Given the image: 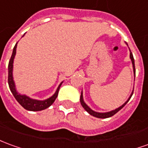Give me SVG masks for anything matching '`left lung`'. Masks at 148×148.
Returning a JSON list of instances; mask_svg holds the SVG:
<instances>
[{
  "label": "left lung",
  "mask_w": 148,
  "mask_h": 148,
  "mask_svg": "<svg viewBox=\"0 0 148 148\" xmlns=\"http://www.w3.org/2000/svg\"><path fill=\"white\" fill-rule=\"evenodd\" d=\"M130 58H131V59H132V65H133V69H134V73L135 74V60H134V58H133V54H132V53H130ZM132 95H133V92H132V94L130 96V98L128 99V100L126 102V103L123 104V105H122L120 107H119L117 109H115L114 110H112V111H110V112H106V113H99V112H95V111H94V110H92L90 107H89L86 103H84V101H83V98H82V92L81 96H80V102H81L82 106H83V108H84L85 110H86L87 112H88L90 115H93V116H95V117L99 118V119H106V118H109L111 117V116H113L114 114H115L117 113L118 111H119V110L123 107V106L128 103V101L130 100V99L132 98Z\"/></svg>",
  "instance_id": "8db88e82"
}]
</instances>
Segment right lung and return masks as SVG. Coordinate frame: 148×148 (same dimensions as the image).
<instances>
[{
	"mask_svg": "<svg viewBox=\"0 0 148 148\" xmlns=\"http://www.w3.org/2000/svg\"><path fill=\"white\" fill-rule=\"evenodd\" d=\"M17 44V43H16ZM16 44L14 46L13 50V53L12 56L10 58L9 62V66H8V70H9V74H8V82H9V86L11 92L13 93L14 98L16 99V100L20 103L21 106H23L25 110H31V111H38V110H45L46 108H48L49 106H50L53 104V103L55 101V99L58 97V91H59L60 86L62 83L59 85V86L57 89L55 94L50 97L49 99L44 100V101H39V100H35V99H31L30 98H29L26 95H21L20 94H18L16 91L15 89V84L13 79V63L14 57L16 54Z\"/></svg>",
	"mask_w": 148,
	"mask_h": 148,
	"instance_id": "right-lung-1",
	"label": "right lung"
}]
</instances>
